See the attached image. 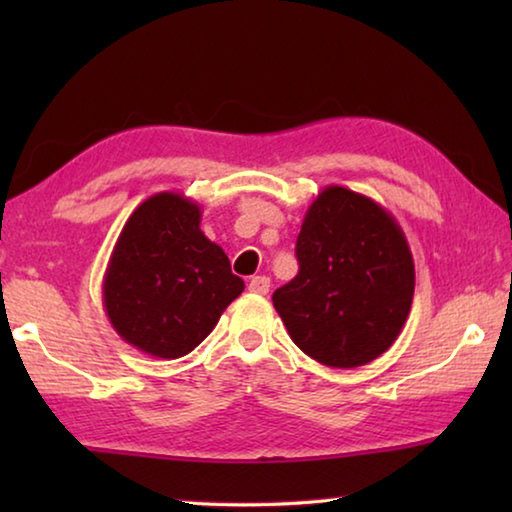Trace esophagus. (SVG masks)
Wrapping results in <instances>:
<instances>
[{
  "label": "esophagus",
  "instance_id": "1",
  "mask_svg": "<svg viewBox=\"0 0 512 512\" xmlns=\"http://www.w3.org/2000/svg\"><path fill=\"white\" fill-rule=\"evenodd\" d=\"M248 289L253 291V293H257V296H266L268 289H271V280H268L266 275H255L253 280H250Z\"/></svg>",
  "mask_w": 512,
  "mask_h": 512
}]
</instances>
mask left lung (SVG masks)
<instances>
[{
	"label": "left lung",
	"instance_id": "left-lung-1",
	"mask_svg": "<svg viewBox=\"0 0 512 512\" xmlns=\"http://www.w3.org/2000/svg\"><path fill=\"white\" fill-rule=\"evenodd\" d=\"M300 271L273 293L291 341L329 368L381 357L409 318L415 266L400 223L372 198L329 185L309 205Z\"/></svg>",
	"mask_w": 512,
	"mask_h": 512
}]
</instances>
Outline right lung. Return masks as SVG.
<instances>
[{
  "mask_svg": "<svg viewBox=\"0 0 512 512\" xmlns=\"http://www.w3.org/2000/svg\"><path fill=\"white\" fill-rule=\"evenodd\" d=\"M244 291L221 246L201 230V205L160 192L135 207L103 275V309L115 332L155 359L192 352Z\"/></svg>",
  "mask_w": 512,
  "mask_h": 512,
  "instance_id": "1",
  "label": "right lung"
}]
</instances>
